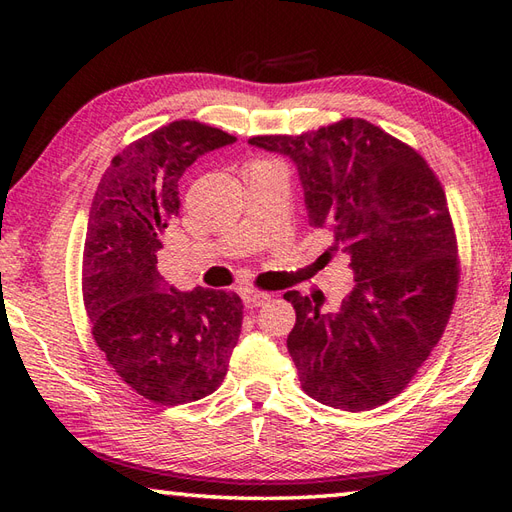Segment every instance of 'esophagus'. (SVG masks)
Here are the masks:
<instances>
[{
  "mask_svg": "<svg viewBox=\"0 0 512 512\" xmlns=\"http://www.w3.org/2000/svg\"><path fill=\"white\" fill-rule=\"evenodd\" d=\"M242 299H244L246 308H259L270 299V295H266V292H257V290H244Z\"/></svg>",
  "mask_w": 512,
  "mask_h": 512,
  "instance_id": "34e87169",
  "label": "esophagus"
}]
</instances>
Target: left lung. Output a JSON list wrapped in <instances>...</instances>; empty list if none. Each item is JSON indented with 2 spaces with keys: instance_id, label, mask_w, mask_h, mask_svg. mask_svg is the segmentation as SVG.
<instances>
[{
  "instance_id": "8db88e82",
  "label": "left lung",
  "mask_w": 512,
  "mask_h": 512,
  "mask_svg": "<svg viewBox=\"0 0 512 512\" xmlns=\"http://www.w3.org/2000/svg\"><path fill=\"white\" fill-rule=\"evenodd\" d=\"M248 145L292 160L308 224L328 228L332 248L350 257L354 286L339 308L284 295L297 312L288 352L303 391L343 411L385 405L440 341L458 292V246L438 178L363 118Z\"/></svg>"
}]
</instances>
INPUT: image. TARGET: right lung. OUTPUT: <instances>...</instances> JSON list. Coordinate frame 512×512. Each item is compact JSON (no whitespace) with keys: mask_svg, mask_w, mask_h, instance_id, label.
<instances>
[{"mask_svg":"<svg viewBox=\"0 0 512 512\" xmlns=\"http://www.w3.org/2000/svg\"><path fill=\"white\" fill-rule=\"evenodd\" d=\"M235 136L176 121L114 156L94 193L83 250V301L114 372L156 405H184L222 385L242 332L235 292H182L158 273L162 235L178 217V182Z\"/></svg>","mask_w":512,"mask_h":512,"instance_id":"right-lung-1","label":"right lung"}]
</instances>
